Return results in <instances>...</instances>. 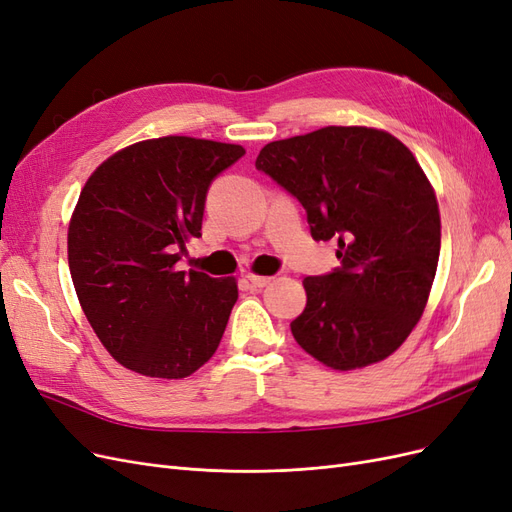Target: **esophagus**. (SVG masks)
Instances as JSON below:
<instances>
[{"instance_id": "esophagus-1", "label": "esophagus", "mask_w": 512, "mask_h": 512, "mask_svg": "<svg viewBox=\"0 0 512 512\" xmlns=\"http://www.w3.org/2000/svg\"><path fill=\"white\" fill-rule=\"evenodd\" d=\"M245 277H247V280H250V284L254 288H265V286H269L275 280V277H271V275H254V273H247Z\"/></svg>"}]
</instances>
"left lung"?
I'll return each mask as SVG.
<instances>
[{
  "mask_svg": "<svg viewBox=\"0 0 512 512\" xmlns=\"http://www.w3.org/2000/svg\"><path fill=\"white\" fill-rule=\"evenodd\" d=\"M256 168L299 200L316 241L335 239L339 267L305 277L297 344L333 369L393 354L427 305L440 256L436 194L395 136L329 126L262 147Z\"/></svg>",
  "mask_w": 512,
  "mask_h": 512,
  "instance_id": "left-lung-1",
  "label": "left lung"
}]
</instances>
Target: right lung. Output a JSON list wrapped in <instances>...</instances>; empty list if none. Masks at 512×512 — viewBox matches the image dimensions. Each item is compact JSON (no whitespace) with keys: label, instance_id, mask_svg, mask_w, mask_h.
I'll list each match as a JSON object with an SVG mask.
<instances>
[{"label":"right lung","instance_id":"obj_1","mask_svg":"<svg viewBox=\"0 0 512 512\" xmlns=\"http://www.w3.org/2000/svg\"><path fill=\"white\" fill-rule=\"evenodd\" d=\"M239 145L164 136L117 151L85 183L68 228L76 297L115 361L151 378L203 367L237 303L235 277L177 271L203 232L211 183Z\"/></svg>","mask_w":512,"mask_h":512}]
</instances>
